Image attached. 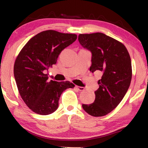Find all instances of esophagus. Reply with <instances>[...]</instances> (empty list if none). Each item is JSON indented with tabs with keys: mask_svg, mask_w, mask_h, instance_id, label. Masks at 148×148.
<instances>
[{
	"mask_svg": "<svg viewBox=\"0 0 148 148\" xmlns=\"http://www.w3.org/2000/svg\"><path fill=\"white\" fill-rule=\"evenodd\" d=\"M76 89H77L78 91H79V92H82V91H84V87H83V86H76Z\"/></svg>",
	"mask_w": 148,
	"mask_h": 148,
	"instance_id": "obj_1",
	"label": "esophagus"
}]
</instances>
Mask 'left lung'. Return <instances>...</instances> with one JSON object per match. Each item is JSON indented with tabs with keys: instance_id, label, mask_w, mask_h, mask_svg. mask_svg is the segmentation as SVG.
Returning a JSON list of instances; mask_svg holds the SVG:
<instances>
[{
	"instance_id": "8db88e82",
	"label": "left lung",
	"mask_w": 148,
	"mask_h": 148,
	"mask_svg": "<svg viewBox=\"0 0 148 148\" xmlns=\"http://www.w3.org/2000/svg\"><path fill=\"white\" fill-rule=\"evenodd\" d=\"M79 44L92 53L90 71L102 72L95 92V102L82 104L86 113L102 117L112 111L122 100L132 79L131 59L126 47L102 33L79 34Z\"/></svg>"
}]
</instances>
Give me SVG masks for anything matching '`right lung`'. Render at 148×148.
<instances>
[{"label": "right lung", "mask_w": 148, "mask_h": 148, "mask_svg": "<svg viewBox=\"0 0 148 148\" xmlns=\"http://www.w3.org/2000/svg\"><path fill=\"white\" fill-rule=\"evenodd\" d=\"M77 38L76 34L42 31L28 41L16 58L13 72L18 89L23 102L34 112L41 115L53 113L59 107L64 91L74 86L68 81H49L45 73Z\"/></svg>", "instance_id": "1"}]
</instances>
